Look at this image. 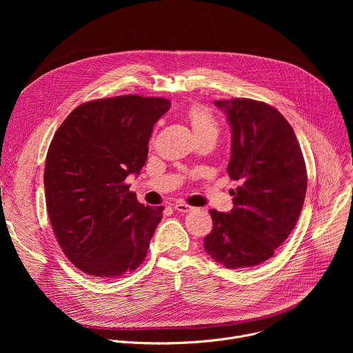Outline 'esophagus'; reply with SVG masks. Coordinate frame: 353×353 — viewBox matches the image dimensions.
Masks as SVG:
<instances>
[{
  "label": "esophagus",
  "instance_id": "obj_1",
  "mask_svg": "<svg viewBox=\"0 0 353 353\" xmlns=\"http://www.w3.org/2000/svg\"><path fill=\"white\" fill-rule=\"evenodd\" d=\"M173 208H174L176 211H179V212H183V214H187V212H190V211L194 210L191 205L183 203V201H177L176 204H173Z\"/></svg>",
  "mask_w": 353,
  "mask_h": 353
}]
</instances>
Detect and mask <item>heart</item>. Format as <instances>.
Returning <instances> with one entry per match:
<instances>
[{"label":"heart","mask_w":353,"mask_h":353,"mask_svg":"<svg viewBox=\"0 0 353 353\" xmlns=\"http://www.w3.org/2000/svg\"><path fill=\"white\" fill-rule=\"evenodd\" d=\"M185 119L196 138L204 135H218V123L208 108L203 105H191L185 112Z\"/></svg>","instance_id":"1"}]
</instances>
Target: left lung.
<instances>
[{
	"label": "left lung",
	"instance_id": "obj_1",
	"mask_svg": "<svg viewBox=\"0 0 353 353\" xmlns=\"http://www.w3.org/2000/svg\"><path fill=\"white\" fill-rule=\"evenodd\" d=\"M232 131L228 174L233 210H211L212 232L204 239L208 256L230 270L271 259L294 229L307 190L303 154L286 119L251 99L215 100Z\"/></svg>",
	"mask_w": 353,
	"mask_h": 353
}]
</instances>
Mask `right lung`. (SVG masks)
Instances as JSON below:
<instances>
[{
  "label": "right lung",
  "instance_id": "add662e5",
  "mask_svg": "<svg viewBox=\"0 0 353 353\" xmlns=\"http://www.w3.org/2000/svg\"><path fill=\"white\" fill-rule=\"evenodd\" d=\"M163 97L124 94L78 106L50 143L46 205L60 247L81 271L117 278L141 265L163 207L138 203L125 183L148 158Z\"/></svg>",
  "mask_w": 353,
  "mask_h": 353
}]
</instances>
